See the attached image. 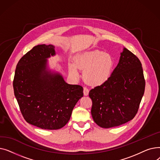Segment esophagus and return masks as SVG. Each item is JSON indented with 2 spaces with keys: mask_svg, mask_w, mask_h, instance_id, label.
<instances>
[{
  "mask_svg": "<svg viewBox=\"0 0 160 160\" xmlns=\"http://www.w3.org/2000/svg\"><path fill=\"white\" fill-rule=\"evenodd\" d=\"M88 94H89V89L86 87H84L83 88V95L85 96H87L88 95Z\"/></svg>",
  "mask_w": 160,
  "mask_h": 160,
  "instance_id": "esophagus-1",
  "label": "esophagus"
}]
</instances>
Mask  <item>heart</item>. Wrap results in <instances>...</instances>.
Returning a JSON list of instances; mask_svg holds the SVG:
<instances>
[{"label": "heart", "instance_id": "obj_1", "mask_svg": "<svg viewBox=\"0 0 160 160\" xmlns=\"http://www.w3.org/2000/svg\"><path fill=\"white\" fill-rule=\"evenodd\" d=\"M114 67L113 57L104 51L95 50L83 52L75 58V64L70 63L69 72L72 77L78 78V69L83 71V78L91 86H99L110 77Z\"/></svg>", "mask_w": 160, "mask_h": 160}]
</instances>
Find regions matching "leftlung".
Segmentation results:
<instances>
[{
  "instance_id": "obj_1",
  "label": "left lung",
  "mask_w": 160,
  "mask_h": 160,
  "mask_svg": "<svg viewBox=\"0 0 160 160\" xmlns=\"http://www.w3.org/2000/svg\"><path fill=\"white\" fill-rule=\"evenodd\" d=\"M141 65L138 58L124 48L110 77L90 90L91 115L99 127H118L136 116L145 88Z\"/></svg>"
}]
</instances>
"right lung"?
<instances>
[{"label": "right lung", "mask_w": 160, "mask_h": 160, "mask_svg": "<svg viewBox=\"0 0 160 160\" xmlns=\"http://www.w3.org/2000/svg\"><path fill=\"white\" fill-rule=\"evenodd\" d=\"M56 54L52 45H38L24 54L16 67L13 86L27 122L42 129L58 130L69 121L83 88L65 82L47 69V58Z\"/></svg>", "instance_id": "add662e5"}]
</instances>
